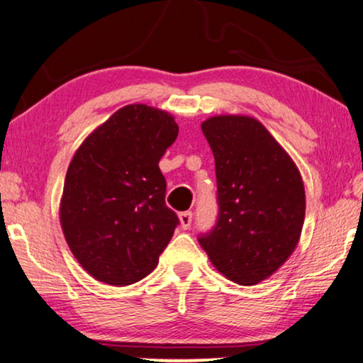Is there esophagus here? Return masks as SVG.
<instances>
[{
	"label": "esophagus",
	"mask_w": 363,
	"mask_h": 363,
	"mask_svg": "<svg viewBox=\"0 0 363 363\" xmlns=\"http://www.w3.org/2000/svg\"><path fill=\"white\" fill-rule=\"evenodd\" d=\"M178 218H180V225L183 230H188L189 227H191V222H193V212H182L180 216H178Z\"/></svg>",
	"instance_id": "34e87169"
}]
</instances>
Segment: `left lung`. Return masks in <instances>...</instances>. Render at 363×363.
I'll return each instance as SVG.
<instances>
[{
    "mask_svg": "<svg viewBox=\"0 0 363 363\" xmlns=\"http://www.w3.org/2000/svg\"><path fill=\"white\" fill-rule=\"evenodd\" d=\"M216 159L217 222L198 241L213 267L238 284H255L298 245L306 191L298 167L262 123L246 116L203 122Z\"/></svg>",
    "mask_w": 363,
    "mask_h": 363,
    "instance_id": "1",
    "label": "left lung"
}]
</instances>
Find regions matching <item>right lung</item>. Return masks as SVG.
<instances>
[{
	"instance_id": "obj_1",
	"label": "right lung",
	"mask_w": 363,
	"mask_h": 363,
	"mask_svg": "<svg viewBox=\"0 0 363 363\" xmlns=\"http://www.w3.org/2000/svg\"><path fill=\"white\" fill-rule=\"evenodd\" d=\"M178 125L167 112L130 104L82 143L61 201L65 241L98 281L127 286L156 269L180 223L165 204L159 160Z\"/></svg>"
}]
</instances>
